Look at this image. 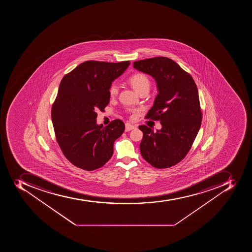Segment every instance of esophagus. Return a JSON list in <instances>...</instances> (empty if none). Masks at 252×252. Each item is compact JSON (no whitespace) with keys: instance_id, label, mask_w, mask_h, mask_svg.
I'll use <instances>...</instances> for the list:
<instances>
[{"instance_id":"esophagus-1","label":"esophagus","mask_w":252,"mask_h":252,"mask_svg":"<svg viewBox=\"0 0 252 252\" xmlns=\"http://www.w3.org/2000/svg\"><path fill=\"white\" fill-rule=\"evenodd\" d=\"M135 128V126L134 125H130V124H125V131H129Z\"/></svg>"}]
</instances>
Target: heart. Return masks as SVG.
Segmentation results:
<instances>
[{
  "instance_id": "b5f03b06",
  "label": "heart",
  "mask_w": 252,
  "mask_h": 252,
  "mask_svg": "<svg viewBox=\"0 0 252 252\" xmlns=\"http://www.w3.org/2000/svg\"><path fill=\"white\" fill-rule=\"evenodd\" d=\"M128 82L137 93L148 92L151 87V80L146 74L143 72H136L131 75L128 79ZM118 87L116 83H112L109 88V93L111 97H115L118 94Z\"/></svg>"
}]
</instances>
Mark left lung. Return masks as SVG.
Returning a JSON list of instances; mask_svg holds the SVG:
<instances>
[{
	"mask_svg": "<svg viewBox=\"0 0 252 252\" xmlns=\"http://www.w3.org/2000/svg\"><path fill=\"white\" fill-rule=\"evenodd\" d=\"M133 66L158 83V94L145 118L160 121L162 126L156 132L147 125L139 126L143 132L141 155L157 169L173 166L188 155L202 124L196 84L189 72L165 57L137 61Z\"/></svg>",
	"mask_w": 252,
	"mask_h": 252,
	"instance_id": "8db88e82",
	"label": "left lung"
}]
</instances>
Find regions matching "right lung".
Masks as SVG:
<instances>
[{
  "label": "right lung",
  "instance_id": "add662e5",
  "mask_svg": "<svg viewBox=\"0 0 252 252\" xmlns=\"http://www.w3.org/2000/svg\"><path fill=\"white\" fill-rule=\"evenodd\" d=\"M130 64L129 61H88L66 74L52 105L56 140L67 160L79 169H99L111 158L113 144L124 131L121 120L97 125V111H105L109 88Z\"/></svg>",
  "mask_w": 252,
  "mask_h": 252
}]
</instances>
